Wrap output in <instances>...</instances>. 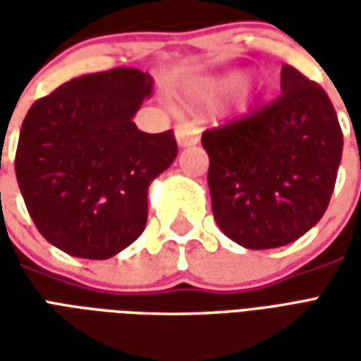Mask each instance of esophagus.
Instances as JSON below:
<instances>
[{
	"instance_id": "obj_1",
	"label": "esophagus",
	"mask_w": 361,
	"mask_h": 361,
	"mask_svg": "<svg viewBox=\"0 0 361 361\" xmlns=\"http://www.w3.org/2000/svg\"><path fill=\"white\" fill-rule=\"evenodd\" d=\"M199 129L193 127L191 123H180L176 127V141L180 147H191V145H197L199 142Z\"/></svg>"
}]
</instances>
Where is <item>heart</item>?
<instances>
[{
  "label": "heart",
  "mask_w": 361,
  "mask_h": 361,
  "mask_svg": "<svg viewBox=\"0 0 361 361\" xmlns=\"http://www.w3.org/2000/svg\"><path fill=\"white\" fill-rule=\"evenodd\" d=\"M250 85V77L245 73H230L216 79H201L189 85V96L203 104H214L243 92Z\"/></svg>",
  "instance_id": "obj_1"
}]
</instances>
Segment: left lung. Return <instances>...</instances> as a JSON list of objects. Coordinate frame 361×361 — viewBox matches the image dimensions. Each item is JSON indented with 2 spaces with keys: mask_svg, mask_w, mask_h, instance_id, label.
Masks as SVG:
<instances>
[{
  "mask_svg": "<svg viewBox=\"0 0 361 361\" xmlns=\"http://www.w3.org/2000/svg\"><path fill=\"white\" fill-rule=\"evenodd\" d=\"M280 90L201 137L214 220L247 250L282 247L315 226L341 166V123L325 90L292 66H282Z\"/></svg>",
  "mask_w": 361,
  "mask_h": 361,
  "instance_id": "obj_1",
  "label": "left lung"
}]
</instances>
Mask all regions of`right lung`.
<instances>
[{
    "label": "right lung",
    "mask_w": 361,
    "mask_h": 361,
    "mask_svg": "<svg viewBox=\"0 0 361 361\" xmlns=\"http://www.w3.org/2000/svg\"><path fill=\"white\" fill-rule=\"evenodd\" d=\"M150 94L149 73L116 67L30 106L15 173L30 219L58 250L110 259L142 234L150 181L178 154L173 131L145 133L133 123Z\"/></svg>",
    "instance_id": "right-lung-1"
}]
</instances>
